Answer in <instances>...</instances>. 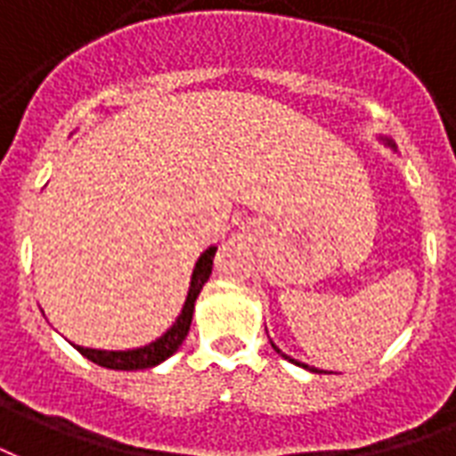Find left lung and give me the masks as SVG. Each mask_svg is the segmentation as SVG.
<instances>
[{"label":"left lung","instance_id":"1","mask_svg":"<svg viewBox=\"0 0 456 456\" xmlns=\"http://www.w3.org/2000/svg\"><path fill=\"white\" fill-rule=\"evenodd\" d=\"M379 139H382V142L385 143H389V146H395V142H392V139H389V136H379ZM272 346H273V341H272ZM273 351H276V354H281L279 348H276V346H273ZM283 355V358H286V361H290V362H296V365H300V368H307L305 362H297V361H293V358H290V355H286V354H281ZM307 370H313V372H320V370H314V368H307Z\"/></svg>","mask_w":456,"mask_h":456}]
</instances>
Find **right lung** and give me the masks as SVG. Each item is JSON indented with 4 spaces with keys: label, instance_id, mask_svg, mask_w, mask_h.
I'll return each mask as SVG.
<instances>
[{
    "label": "right lung",
    "instance_id": "obj_1",
    "mask_svg": "<svg viewBox=\"0 0 456 456\" xmlns=\"http://www.w3.org/2000/svg\"><path fill=\"white\" fill-rule=\"evenodd\" d=\"M214 255L216 248H208L204 255L197 259L194 265V272H191L190 290H187V300H184L183 313L177 314V320L173 322V327L159 337L156 341L142 346V348H129V351H101V348H84V346H77L78 354L94 361L95 365L101 368H110V370H143V368H153L159 362L167 361L170 355L175 354L177 348L183 346L187 331H190L191 314H194V303L200 297L204 283L211 276V269H214Z\"/></svg>",
    "mask_w": 456,
    "mask_h": 456
}]
</instances>
